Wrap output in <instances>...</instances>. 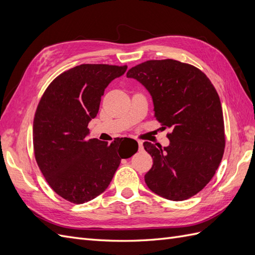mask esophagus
<instances>
[{
    "instance_id": "34e87169",
    "label": "esophagus",
    "mask_w": 255,
    "mask_h": 255,
    "mask_svg": "<svg viewBox=\"0 0 255 255\" xmlns=\"http://www.w3.org/2000/svg\"><path fill=\"white\" fill-rule=\"evenodd\" d=\"M137 142H138V146H139V149H142V141H140V140H138Z\"/></svg>"
}]
</instances>
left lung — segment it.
Instances as JSON below:
<instances>
[{"label":"left lung","mask_w":255,"mask_h":255,"mask_svg":"<svg viewBox=\"0 0 255 255\" xmlns=\"http://www.w3.org/2000/svg\"><path fill=\"white\" fill-rule=\"evenodd\" d=\"M127 76L150 92L156 120L172 129L168 146L143 142L153 158L144 175L146 186L172 201L197 195L212 180L225 152L217 91L201 70L174 59L144 61L130 68Z\"/></svg>","instance_id":"1"}]
</instances>
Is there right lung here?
Masks as SVG:
<instances>
[{
  "mask_svg": "<svg viewBox=\"0 0 255 255\" xmlns=\"http://www.w3.org/2000/svg\"><path fill=\"white\" fill-rule=\"evenodd\" d=\"M128 66H76L58 75L37 106L33 142L35 158L45 181L67 201L82 204L109 187L122 158L138 150L130 138L109 144L87 139L88 123L96 118L109 84Z\"/></svg>",
  "mask_w": 255,
  "mask_h": 255,
  "instance_id": "1",
  "label": "right lung"
}]
</instances>
